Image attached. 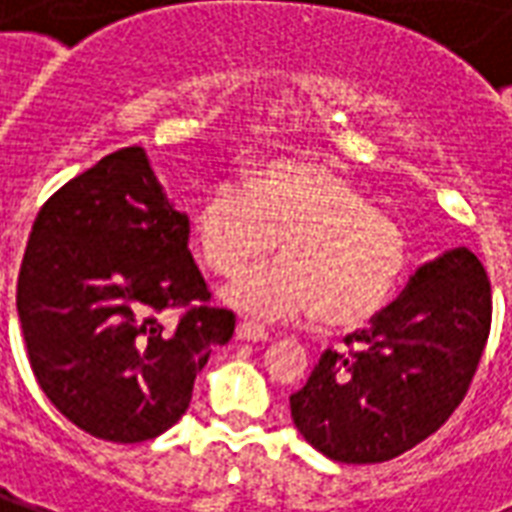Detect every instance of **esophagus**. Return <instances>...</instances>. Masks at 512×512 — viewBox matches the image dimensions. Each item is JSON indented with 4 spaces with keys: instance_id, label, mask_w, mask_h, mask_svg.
I'll return each mask as SVG.
<instances>
[{
    "instance_id": "34e87169",
    "label": "esophagus",
    "mask_w": 512,
    "mask_h": 512,
    "mask_svg": "<svg viewBox=\"0 0 512 512\" xmlns=\"http://www.w3.org/2000/svg\"><path fill=\"white\" fill-rule=\"evenodd\" d=\"M237 338H240V341L259 343V341H270V333H267L261 324L248 322V319H245V322L237 324Z\"/></svg>"
}]
</instances>
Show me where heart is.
<instances>
[{
	"label": "heart",
	"mask_w": 512,
	"mask_h": 512,
	"mask_svg": "<svg viewBox=\"0 0 512 512\" xmlns=\"http://www.w3.org/2000/svg\"><path fill=\"white\" fill-rule=\"evenodd\" d=\"M215 275L234 278L278 248L281 264L245 275L229 300L261 319L311 313L330 330L363 327L390 305L406 270L401 226L330 171L272 160L220 179L193 218Z\"/></svg>",
	"instance_id": "obj_1"
}]
</instances>
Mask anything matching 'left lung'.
<instances>
[{"label": "left lung", "instance_id": "obj_1", "mask_svg": "<svg viewBox=\"0 0 512 512\" xmlns=\"http://www.w3.org/2000/svg\"><path fill=\"white\" fill-rule=\"evenodd\" d=\"M491 333V281L469 248L414 272L368 330L327 349L289 398L305 442L341 464H382L436 434L464 401Z\"/></svg>", "mask_w": 512, "mask_h": 512}]
</instances>
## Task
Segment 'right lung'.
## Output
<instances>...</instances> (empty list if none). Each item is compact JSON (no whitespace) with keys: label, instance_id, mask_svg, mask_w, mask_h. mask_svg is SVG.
Here are the masks:
<instances>
[{"label":"right lung","instance_id":"1","mask_svg":"<svg viewBox=\"0 0 512 512\" xmlns=\"http://www.w3.org/2000/svg\"><path fill=\"white\" fill-rule=\"evenodd\" d=\"M190 223L141 147L70 179L40 207L16 308L40 390L81 431L133 445L185 414L196 374L234 335L188 251ZM182 307L174 328L159 313Z\"/></svg>","mask_w":512,"mask_h":512}]
</instances>
